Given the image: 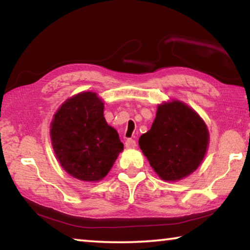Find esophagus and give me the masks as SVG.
<instances>
[{"label": "esophagus", "mask_w": 250, "mask_h": 250, "mask_svg": "<svg viewBox=\"0 0 250 250\" xmlns=\"http://www.w3.org/2000/svg\"><path fill=\"white\" fill-rule=\"evenodd\" d=\"M125 147H128V149H133V147H135V146H137V143H135L133 139H128V140L125 141Z\"/></svg>", "instance_id": "34e87169"}]
</instances>
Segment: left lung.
<instances>
[{"label":"left lung","instance_id":"8db88e82","mask_svg":"<svg viewBox=\"0 0 250 250\" xmlns=\"http://www.w3.org/2000/svg\"><path fill=\"white\" fill-rule=\"evenodd\" d=\"M205 122L179 100L158 105L151 129L139 139L150 166L163 181H179L200 167L208 146Z\"/></svg>","mask_w":250,"mask_h":250}]
</instances>
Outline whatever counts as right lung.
<instances>
[{
  "instance_id": "obj_1",
  "label": "right lung",
  "mask_w": 250,
  "mask_h": 250,
  "mask_svg": "<svg viewBox=\"0 0 250 250\" xmlns=\"http://www.w3.org/2000/svg\"><path fill=\"white\" fill-rule=\"evenodd\" d=\"M50 139L62 168L75 179L97 182L124 150L119 134L104 117V103L91 91L67 99L50 124Z\"/></svg>"
}]
</instances>
